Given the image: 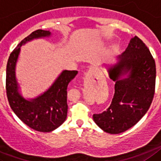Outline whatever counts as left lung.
Masks as SVG:
<instances>
[{
  "label": "left lung",
  "instance_id": "8db88e82",
  "mask_svg": "<svg viewBox=\"0 0 161 161\" xmlns=\"http://www.w3.org/2000/svg\"><path fill=\"white\" fill-rule=\"evenodd\" d=\"M115 82L110 106L93 120L102 130L120 134L135 125L150 108L155 93L156 63L145 44L132 37L124 53L108 67Z\"/></svg>",
  "mask_w": 161,
  "mask_h": 161
}]
</instances>
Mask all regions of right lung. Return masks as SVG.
<instances>
[{
  "mask_svg": "<svg viewBox=\"0 0 161 161\" xmlns=\"http://www.w3.org/2000/svg\"><path fill=\"white\" fill-rule=\"evenodd\" d=\"M50 31L37 30L22 40L11 53L6 66V93L11 109L26 125L40 132H51L63 124L67 117V86L78 74L65 69L53 84L34 98L25 97L16 76L21 47L32 40L50 38Z\"/></svg>",
  "mask_w": 161,
  "mask_h": 161,
  "instance_id": "add662e5",
  "label": "right lung"
}]
</instances>
